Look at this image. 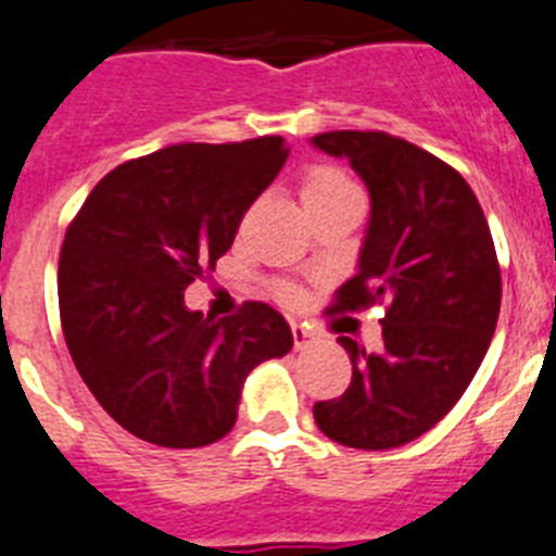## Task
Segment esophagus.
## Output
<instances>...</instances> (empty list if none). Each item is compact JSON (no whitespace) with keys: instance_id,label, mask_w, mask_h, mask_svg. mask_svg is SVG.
Here are the masks:
<instances>
[{"instance_id":"obj_1","label":"esophagus","mask_w":556,"mask_h":556,"mask_svg":"<svg viewBox=\"0 0 556 556\" xmlns=\"http://www.w3.org/2000/svg\"><path fill=\"white\" fill-rule=\"evenodd\" d=\"M292 337H294V348H298V351H303V348H308L314 342V333L308 331L303 323H292Z\"/></svg>"}]
</instances>
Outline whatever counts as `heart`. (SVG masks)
<instances>
[{"mask_svg": "<svg viewBox=\"0 0 556 556\" xmlns=\"http://www.w3.org/2000/svg\"><path fill=\"white\" fill-rule=\"evenodd\" d=\"M351 194H358V189L345 172L333 169V166H314V169L306 172V178L301 180V200L306 208L351 198Z\"/></svg>", "mask_w": 556, "mask_h": 556, "instance_id": "1", "label": "heart"}]
</instances>
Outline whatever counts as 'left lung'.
<instances>
[{
  "label": "left lung",
  "mask_w": 556,
  "mask_h": 556,
  "mask_svg": "<svg viewBox=\"0 0 556 556\" xmlns=\"http://www.w3.org/2000/svg\"><path fill=\"white\" fill-rule=\"evenodd\" d=\"M312 144L348 159L370 191L356 275L333 308L387 303L376 353L339 337L351 387L314 404V420L348 448H397L454 409L488 353L501 308L493 236L473 189L431 152L372 130L320 132Z\"/></svg>",
  "instance_id": "1"
}]
</instances>
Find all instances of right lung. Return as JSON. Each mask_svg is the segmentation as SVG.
Here are the masks:
<instances>
[{
    "instance_id": "right-lung-1",
    "label": "right lung",
    "mask_w": 556,
    "mask_h": 556,
    "mask_svg": "<svg viewBox=\"0 0 556 556\" xmlns=\"http://www.w3.org/2000/svg\"><path fill=\"white\" fill-rule=\"evenodd\" d=\"M287 155L281 136L164 147L108 172L68 225L58 264L63 337L91 395L139 440L217 443L253 367L292 351V328L267 303L214 320L184 301Z\"/></svg>"
}]
</instances>
